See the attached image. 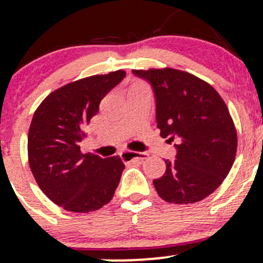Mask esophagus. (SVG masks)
<instances>
[{"label": "esophagus", "mask_w": 263, "mask_h": 263, "mask_svg": "<svg viewBox=\"0 0 263 263\" xmlns=\"http://www.w3.org/2000/svg\"><path fill=\"white\" fill-rule=\"evenodd\" d=\"M148 153L146 152H131V151H123L121 152V158L125 159V161H131V159H143L148 158Z\"/></svg>", "instance_id": "obj_1"}]
</instances>
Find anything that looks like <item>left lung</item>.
I'll return each mask as SVG.
<instances>
[{
  "label": "left lung",
  "instance_id": "left-lung-1",
  "mask_svg": "<svg viewBox=\"0 0 263 263\" xmlns=\"http://www.w3.org/2000/svg\"><path fill=\"white\" fill-rule=\"evenodd\" d=\"M132 73L152 86L161 136L178 142L176 161L165 159V173L153 180L157 193L168 203L203 200L224 182L236 156V128L228 106L210 84L186 71Z\"/></svg>",
  "mask_w": 263,
  "mask_h": 263
}]
</instances>
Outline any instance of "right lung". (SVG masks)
Wrapping results in <instances>:
<instances>
[{
  "label": "right lung",
  "mask_w": 263,
  "mask_h": 263,
  "mask_svg": "<svg viewBox=\"0 0 263 263\" xmlns=\"http://www.w3.org/2000/svg\"><path fill=\"white\" fill-rule=\"evenodd\" d=\"M125 77L116 70L66 84L50 92L33 115L29 167L42 192L63 209L89 213L114 197L125 170L121 158L84 155L80 142L102 99Z\"/></svg>",
  "instance_id": "right-lung-1"
}]
</instances>
